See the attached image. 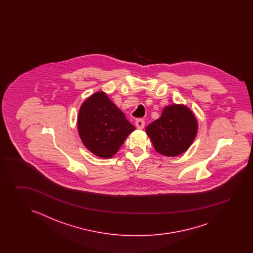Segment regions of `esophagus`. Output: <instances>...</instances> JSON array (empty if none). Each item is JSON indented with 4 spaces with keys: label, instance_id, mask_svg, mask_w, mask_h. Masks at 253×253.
I'll use <instances>...</instances> for the list:
<instances>
[{
    "label": "esophagus",
    "instance_id": "1",
    "mask_svg": "<svg viewBox=\"0 0 253 253\" xmlns=\"http://www.w3.org/2000/svg\"><path fill=\"white\" fill-rule=\"evenodd\" d=\"M135 126H136V128L138 129L144 128L145 127V121H144V119H137L135 121Z\"/></svg>",
    "mask_w": 253,
    "mask_h": 253
}]
</instances>
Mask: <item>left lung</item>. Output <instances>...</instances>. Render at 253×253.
<instances>
[{
    "instance_id": "obj_1",
    "label": "left lung",
    "mask_w": 253,
    "mask_h": 253,
    "mask_svg": "<svg viewBox=\"0 0 253 253\" xmlns=\"http://www.w3.org/2000/svg\"><path fill=\"white\" fill-rule=\"evenodd\" d=\"M156 152L162 156H177L193 144L198 131L194 113L184 105L164 108L161 117L145 128Z\"/></svg>"
}]
</instances>
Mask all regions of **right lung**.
Here are the masks:
<instances>
[{"mask_svg":"<svg viewBox=\"0 0 253 253\" xmlns=\"http://www.w3.org/2000/svg\"><path fill=\"white\" fill-rule=\"evenodd\" d=\"M81 141L95 156L110 158L134 126L106 93L96 92L81 105L78 118Z\"/></svg>","mask_w":253,"mask_h":253,"instance_id":"right-lung-1","label":"right lung"}]
</instances>
